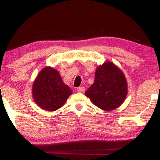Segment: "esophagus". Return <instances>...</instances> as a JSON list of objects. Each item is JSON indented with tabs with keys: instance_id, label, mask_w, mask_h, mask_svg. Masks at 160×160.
Returning a JSON list of instances; mask_svg holds the SVG:
<instances>
[{
	"instance_id": "obj_1",
	"label": "esophagus",
	"mask_w": 160,
	"mask_h": 160,
	"mask_svg": "<svg viewBox=\"0 0 160 160\" xmlns=\"http://www.w3.org/2000/svg\"><path fill=\"white\" fill-rule=\"evenodd\" d=\"M77 91L78 92H85V88L84 87H79L77 88Z\"/></svg>"
}]
</instances>
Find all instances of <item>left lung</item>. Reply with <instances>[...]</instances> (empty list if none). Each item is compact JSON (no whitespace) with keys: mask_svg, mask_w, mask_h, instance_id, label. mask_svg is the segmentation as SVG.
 I'll return each mask as SVG.
<instances>
[{"mask_svg":"<svg viewBox=\"0 0 160 160\" xmlns=\"http://www.w3.org/2000/svg\"><path fill=\"white\" fill-rule=\"evenodd\" d=\"M128 92L123 73L114 64L106 62L97 68L94 82L85 95L101 109L112 111L123 102Z\"/></svg>","mask_w":160,"mask_h":160,"instance_id":"left-lung-1","label":"left lung"}]
</instances>
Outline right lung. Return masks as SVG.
<instances>
[{"label":"right lung","instance_id":"right-lung-1","mask_svg":"<svg viewBox=\"0 0 160 160\" xmlns=\"http://www.w3.org/2000/svg\"><path fill=\"white\" fill-rule=\"evenodd\" d=\"M32 94L34 101L42 109L53 112L63 106L72 90L63 82L57 70L47 67L35 80Z\"/></svg>","mask_w":160,"mask_h":160}]
</instances>
